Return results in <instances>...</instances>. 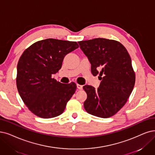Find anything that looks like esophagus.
<instances>
[{"mask_svg": "<svg viewBox=\"0 0 155 155\" xmlns=\"http://www.w3.org/2000/svg\"><path fill=\"white\" fill-rule=\"evenodd\" d=\"M77 88H78L79 90H83V86L81 85V84H77Z\"/></svg>", "mask_w": 155, "mask_h": 155, "instance_id": "esophagus-1", "label": "esophagus"}]
</instances>
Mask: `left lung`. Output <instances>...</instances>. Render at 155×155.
Segmentation results:
<instances>
[{"instance_id":"left-lung-1","label":"left lung","mask_w":155,"mask_h":155,"mask_svg":"<svg viewBox=\"0 0 155 155\" xmlns=\"http://www.w3.org/2000/svg\"><path fill=\"white\" fill-rule=\"evenodd\" d=\"M88 57L94 76L102 80L95 90L90 85L83 89L87 94L84 102L86 112L107 118L124 106L134 89L135 74L127 49L118 41L104 38L78 42Z\"/></svg>"}]
</instances>
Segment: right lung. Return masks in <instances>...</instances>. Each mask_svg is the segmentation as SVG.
Here are the masks:
<instances>
[{
  "instance_id": "1",
  "label": "right lung",
  "mask_w": 155,
  "mask_h": 155,
  "mask_svg": "<svg viewBox=\"0 0 155 155\" xmlns=\"http://www.w3.org/2000/svg\"><path fill=\"white\" fill-rule=\"evenodd\" d=\"M78 48L76 42L47 39L34 43L21 54L16 86L23 102L35 115L51 118L63 113L76 84L61 83L51 76L61 69L65 55Z\"/></svg>"
}]
</instances>
